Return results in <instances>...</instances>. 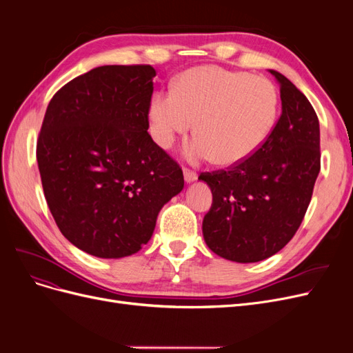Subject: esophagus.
<instances>
[{
	"label": "esophagus",
	"mask_w": 353,
	"mask_h": 353,
	"mask_svg": "<svg viewBox=\"0 0 353 353\" xmlns=\"http://www.w3.org/2000/svg\"><path fill=\"white\" fill-rule=\"evenodd\" d=\"M184 179H185L187 184L194 183V181L197 179V174L193 172V170H190V169H184Z\"/></svg>",
	"instance_id": "obj_1"
}]
</instances>
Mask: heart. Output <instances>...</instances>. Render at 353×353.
I'll list each match as a JSON object with an SVG mask.
<instances>
[{
  "label": "heart",
  "instance_id": "1",
  "mask_svg": "<svg viewBox=\"0 0 353 353\" xmlns=\"http://www.w3.org/2000/svg\"><path fill=\"white\" fill-rule=\"evenodd\" d=\"M279 113L274 83L248 72L200 66L184 72L174 91H159L148 105L150 132L168 148L194 125L199 132L184 156L190 162L216 157L236 165L250 157L270 137Z\"/></svg>",
  "mask_w": 353,
  "mask_h": 353
}]
</instances>
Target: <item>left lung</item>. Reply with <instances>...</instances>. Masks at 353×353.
<instances>
[{
  "label": "left lung",
  "instance_id": "8db88e82",
  "mask_svg": "<svg viewBox=\"0 0 353 353\" xmlns=\"http://www.w3.org/2000/svg\"><path fill=\"white\" fill-rule=\"evenodd\" d=\"M281 116L266 141L228 170L201 174L212 206L203 219L208 248L239 263L263 261L292 240L319 174V122L305 95L280 72Z\"/></svg>",
  "mask_w": 353,
  "mask_h": 353
}]
</instances>
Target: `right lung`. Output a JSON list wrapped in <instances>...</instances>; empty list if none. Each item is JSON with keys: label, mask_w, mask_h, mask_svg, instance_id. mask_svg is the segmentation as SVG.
Returning <instances> with one entry per match:
<instances>
[{"label": "right lung", "mask_w": 353, "mask_h": 353, "mask_svg": "<svg viewBox=\"0 0 353 353\" xmlns=\"http://www.w3.org/2000/svg\"><path fill=\"white\" fill-rule=\"evenodd\" d=\"M152 66H100L51 99L37 144L46 200L73 245L121 259L152 239L183 170L153 140Z\"/></svg>", "instance_id": "add662e5"}]
</instances>
